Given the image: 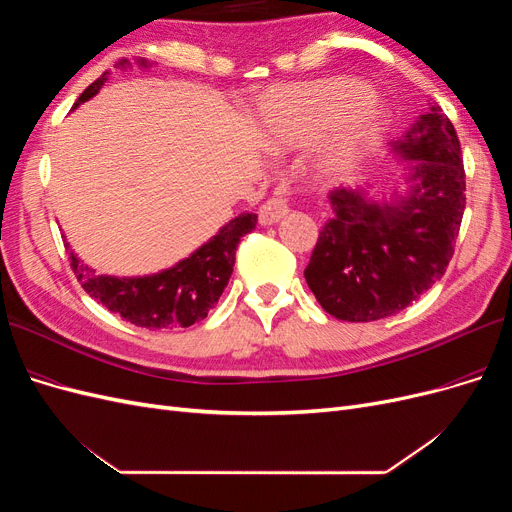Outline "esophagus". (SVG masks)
Returning a JSON list of instances; mask_svg holds the SVG:
<instances>
[{
  "label": "esophagus",
  "mask_w": 512,
  "mask_h": 512,
  "mask_svg": "<svg viewBox=\"0 0 512 512\" xmlns=\"http://www.w3.org/2000/svg\"><path fill=\"white\" fill-rule=\"evenodd\" d=\"M286 215H288L286 198L275 196V198H269L267 203L260 205V209H258V222L262 226H271L275 222H280L282 218H286Z\"/></svg>",
  "instance_id": "obj_1"
}]
</instances>
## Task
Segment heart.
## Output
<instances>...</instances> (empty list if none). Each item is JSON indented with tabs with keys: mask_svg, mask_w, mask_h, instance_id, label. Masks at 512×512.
I'll list each match as a JSON object with an SVG mask.
<instances>
[{
	"mask_svg": "<svg viewBox=\"0 0 512 512\" xmlns=\"http://www.w3.org/2000/svg\"><path fill=\"white\" fill-rule=\"evenodd\" d=\"M386 113L356 79L273 87L260 100V136L269 151L316 149V177L335 181L359 168L384 132Z\"/></svg>",
	"mask_w": 512,
	"mask_h": 512,
	"instance_id": "b5f03b06",
	"label": "heart"
}]
</instances>
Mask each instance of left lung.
Instances as JSON below:
<instances>
[{
  "instance_id": "left-lung-1",
  "label": "left lung",
  "mask_w": 512,
  "mask_h": 512,
  "mask_svg": "<svg viewBox=\"0 0 512 512\" xmlns=\"http://www.w3.org/2000/svg\"><path fill=\"white\" fill-rule=\"evenodd\" d=\"M408 162L406 194L369 185L329 194L333 218L320 230L305 282L327 314L348 322L393 316L444 275L466 209V173L453 123L438 104L391 143Z\"/></svg>"
}]
</instances>
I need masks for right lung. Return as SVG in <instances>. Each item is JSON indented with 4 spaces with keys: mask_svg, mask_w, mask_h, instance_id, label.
I'll return each mask as SVG.
<instances>
[{
    "mask_svg": "<svg viewBox=\"0 0 512 512\" xmlns=\"http://www.w3.org/2000/svg\"><path fill=\"white\" fill-rule=\"evenodd\" d=\"M136 66L145 70L151 68L147 59H136ZM117 68L128 70L132 64L128 59H121ZM108 74L111 72H104L98 81L83 91L79 100L74 102L72 111L98 94L100 87L108 81ZM256 222L258 215L254 213L237 215L188 258L151 275H98L96 269L87 267L74 254V250H70V267L91 299H96L108 312L136 324V327H190V324L207 318L222 297L232 275V267H235L237 245L243 235L256 228Z\"/></svg>",
    "mask_w": 512,
    "mask_h": 512,
    "instance_id": "1",
    "label": "right lung"
}]
</instances>
